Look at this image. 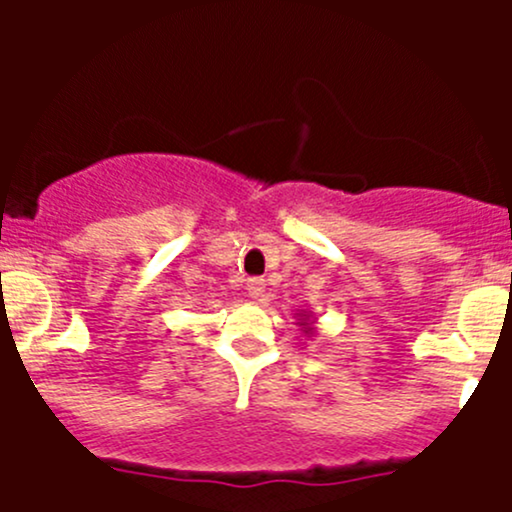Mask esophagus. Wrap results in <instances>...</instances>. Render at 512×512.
Returning a JSON list of instances; mask_svg holds the SVG:
<instances>
[{
    "label": "esophagus",
    "mask_w": 512,
    "mask_h": 512,
    "mask_svg": "<svg viewBox=\"0 0 512 512\" xmlns=\"http://www.w3.org/2000/svg\"><path fill=\"white\" fill-rule=\"evenodd\" d=\"M247 289H250L252 299H262V294H265V282H262L260 277H250V280H247Z\"/></svg>",
    "instance_id": "1"
}]
</instances>
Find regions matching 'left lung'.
<instances>
[{"instance_id":"8db88e82","label":"left lung","mask_w":512,"mask_h":512,"mask_svg":"<svg viewBox=\"0 0 512 512\" xmlns=\"http://www.w3.org/2000/svg\"><path fill=\"white\" fill-rule=\"evenodd\" d=\"M309 317V314H304V319H307Z\"/></svg>"}]
</instances>
